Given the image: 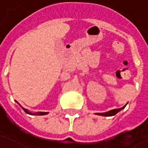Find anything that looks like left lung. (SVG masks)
Masks as SVG:
<instances>
[{"label": "left lung", "instance_id": "obj_1", "mask_svg": "<svg viewBox=\"0 0 148 148\" xmlns=\"http://www.w3.org/2000/svg\"><path fill=\"white\" fill-rule=\"evenodd\" d=\"M126 105H124L122 108H119V109H115V110H112L107 111V112H105V113H96L95 114L97 115H100V116H114L117 113H119V111H121L122 110H123L125 108Z\"/></svg>", "mask_w": 148, "mask_h": 148}]
</instances>
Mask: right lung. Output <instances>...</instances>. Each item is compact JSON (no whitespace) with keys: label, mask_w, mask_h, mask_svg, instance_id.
Listing matches in <instances>:
<instances>
[{"label":"right lung","mask_w":148,"mask_h":148,"mask_svg":"<svg viewBox=\"0 0 148 148\" xmlns=\"http://www.w3.org/2000/svg\"><path fill=\"white\" fill-rule=\"evenodd\" d=\"M18 104H19V103H18ZM21 108L24 110V111L25 112L26 114H31V115H45V114H49L48 112H37V113H32V112H29L28 110H26V109H25V108L22 107V106H21Z\"/></svg>","instance_id":"obj_1"}]
</instances>
